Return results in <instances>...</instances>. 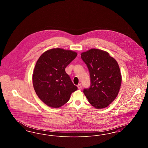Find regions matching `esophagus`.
<instances>
[{"label": "esophagus", "mask_w": 148, "mask_h": 148, "mask_svg": "<svg viewBox=\"0 0 148 148\" xmlns=\"http://www.w3.org/2000/svg\"><path fill=\"white\" fill-rule=\"evenodd\" d=\"M77 88H78V89H79V90H81L82 89V85L80 84H78L77 85Z\"/></svg>", "instance_id": "34e87169"}]
</instances>
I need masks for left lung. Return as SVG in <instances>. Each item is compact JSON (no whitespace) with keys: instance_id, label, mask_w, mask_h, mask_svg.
Wrapping results in <instances>:
<instances>
[{"instance_id":"1","label":"left lung","mask_w":148,"mask_h":148,"mask_svg":"<svg viewBox=\"0 0 148 148\" xmlns=\"http://www.w3.org/2000/svg\"><path fill=\"white\" fill-rule=\"evenodd\" d=\"M90 73L91 84L83 90L92 106L97 109L107 107L119 92L121 75L115 59L103 50L92 49L81 54Z\"/></svg>"}]
</instances>
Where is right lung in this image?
Segmentation results:
<instances>
[{
    "label": "right lung",
    "mask_w": 148,
    "mask_h": 148,
    "mask_svg": "<svg viewBox=\"0 0 148 148\" xmlns=\"http://www.w3.org/2000/svg\"><path fill=\"white\" fill-rule=\"evenodd\" d=\"M77 56L75 51L56 48L42 53L36 62L33 86L39 98L49 107H61L77 90L65 70Z\"/></svg>",
    "instance_id": "add662e5"
}]
</instances>
